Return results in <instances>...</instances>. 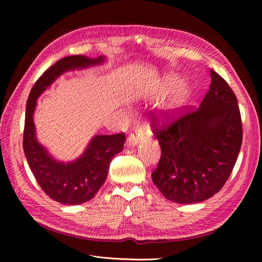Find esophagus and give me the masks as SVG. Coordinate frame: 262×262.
<instances>
[{"label":"esophagus","mask_w":262,"mask_h":262,"mask_svg":"<svg viewBox=\"0 0 262 262\" xmlns=\"http://www.w3.org/2000/svg\"><path fill=\"white\" fill-rule=\"evenodd\" d=\"M144 133H143V130L140 129V128H136V132L131 133V136L129 137L128 139V142L130 145H136L138 144V142H140L142 140V138H143Z\"/></svg>","instance_id":"1"}]
</instances>
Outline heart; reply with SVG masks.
<instances>
[{"instance_id":"heart-1","label":"heart","mask_w":262,"mask_h":262,"mask_svg":"<svg viewBox=\"0 0 262 262\" xmlns=\"http://www.w3.org/2000/svg\"><path fill=\"white\" fill-rule=\"evenodd\" d=\"M184 96H185V91H184V90L179 91V92L175 95V96H173V98H172V100H171L172 105H178V104H180L181 100L184 99Z\"/></svg>"}]
</instances>
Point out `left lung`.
Here are the masks:
<instances>
[{"label":"left lung","instance_id":"obj_1","mask_svg":"<svg viewBox=\"0 0 262 262\" xmlns=\"http://www.w3.org/2000/svg\"><path fill=\"white\" fill-rule=\"evenodd\" d=\"M210 89L199 107L150 112L162 154L152 172L154 185L172 202L191 204L223 188L238 157L243 126L238 102L223 77L211 69ZM162 114L166 118L159 123Z\"/></svg>","mask_w":262,"mask_h":262}]
</instances>
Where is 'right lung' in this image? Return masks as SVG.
<instances>
[{"instance_id":"1","label":"right lung","mask_w":262,"mask_h":262,"mask_svg":"<svg viewBox=\"0 0 262 262\" xmlns=\"http://www.w3.org/2000/svg\"><path fill=\"white\" fill-rule=\"evenodd\" d=\"M104 60V57L90 59L82 54L63 58L38 78L29 94L24 126V152L38 185L50 199L59 203L75 205L93 199L107 178L114 156L123 149L125 136L123 132L112 136H95L76 161H55L36 139L33 117L37 98L62 73L100 64Z\"/></svg>"}]
</instances>
